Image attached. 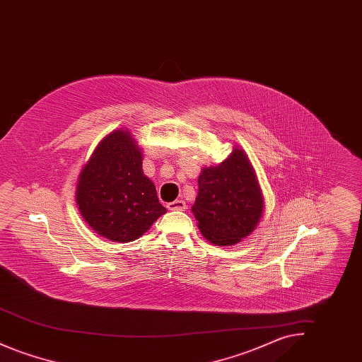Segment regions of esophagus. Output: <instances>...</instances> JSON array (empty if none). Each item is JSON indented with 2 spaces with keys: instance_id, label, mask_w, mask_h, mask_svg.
Instances as JSON below:
<instances>
[{
  "instance_id": "1",
  "label": "esophagus",
  "mask_w": 362,
  "mask_h": 362,
  "mask_svg": "<svg viewBox=\"0 0 362 362\" xmlns=\"http://www.w3.org/2000/svg\"><path fill=\"white\" fill-rule=\"evenodd\" d=\"M168 210H185L186 209V202L185 201H173V202H170L168 205Z\"/></svg>"
}]
</instances>
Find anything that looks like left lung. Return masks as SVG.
Masks as SVG:
<instances>
[{
  "instance_id": "obj_1",
  "label": "left lung",
  "mask_w": 362,
  "mask_h": 362,
  "mask_svg": "<svg viewBox=\"0 0 362 362\" xmlns=\"http://www.w3.org/2000/svg\"><path fill=\"white\" fill-rule=\"evenodd\" d=\"M192 213L198 228L216 245H233L258 225L263 198L257 175L241 149L217 167L204 168Z\"/></svg>"
}]
</instances>
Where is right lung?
Instances as JSON below:
<instances>
[{"instance_id":"add662e5","label":"right lung","mask_w":362,"mask_h":362,"mask_svg":"<svg viewBox=\"0 0 362 362\" xmlns=\"http://www.w3.org/2000/svg\"><path fill=\"white\" fill-rule=\"evenodd\" d=\"M76 199L96 233L119 243L136 240L167 213L155 185L142 173V153L123 130L98 145L80 173Z\"/></svg>"}]
</instances>
